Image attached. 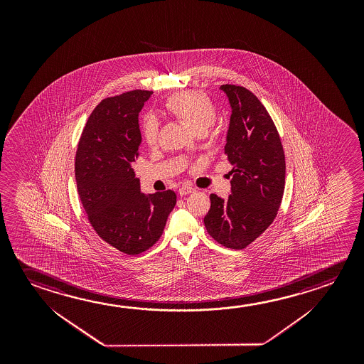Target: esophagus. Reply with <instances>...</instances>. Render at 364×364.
Instances as JSON below:
<instances>
[{
  "label": "esophagus",
  "mask_w": 364,
  "mask_h": 364,
  "mask_svg": "<svg viewBox=\"0 0 364 364\" xmlns=\"http://www.w3.org/2000/svg\"><path fill=\"white\" fill-rule=\"evenodd\" d=\"M194 191H196V189L191 188V186H188V185H183L181 188H179V194L181 197L191 194V193H194Z\"/></svg>",
  "instance_id": "obj_1"
}]
</instances>
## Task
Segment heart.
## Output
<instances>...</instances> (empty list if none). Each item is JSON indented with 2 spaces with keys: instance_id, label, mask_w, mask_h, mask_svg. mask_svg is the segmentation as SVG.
Wrapping results in <instances>:
<instances>
[{
  "instance_id": "b5f03b06",
  "label": "heart",
  "mask_w": 364,
  "mask_h": 364,
  "mask_svg": "<svg viewBox=\"0 0 364 364\" xmlns=\"http://www.w3.org/2000/svg\"><path fill=\"white\" fill-rule=\"evenodd\" d=\"M167 112L188 125L197 134L208 131L217 118L215 102L200 91H181L168 96L165 102ZM142 134L149 146H155L159 138V122L155 117H146Z\"/></svg>"
}]
</instances>
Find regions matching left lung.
I'll return each mask as SVG.
<instances>
[{"label":"left lung","mask_w":364,"mask_h":364,"mask_svg":"<svg viewBox=\"0 0 364 364\" xmlns=\"http://www.w3.org/2000/svg\"><path fill=\"white\" fill-rule=\"evenodd\" d=\"M232 107L225 155L232 164V194L223 200L210 194L204 217L218 244L242 250L255 241L278 215L286 185V157L270 114L250 90L222 85Z\"/></svg>","instance_id":"obj_1"}]
</instances>
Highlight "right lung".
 Segmentation results:
<instances>
[{"mask_svg":"<svg viewBox=\"0 0 364 364\" xmlns=\"http://www.w3.org/2000/svg\"><path fill=\"white\" fill-rule=\"evenodd\" d=\"M152 91L107 97L90 114L78 141L75 175L90 225L127 255L149 250L161 237L176 203L173 191L146 196L132 164L138 156V114Z\"/></svg>","mask_w":364,"mask_h":364,"instance_id":"add662e5","label":"right lung"}]
</instances>
